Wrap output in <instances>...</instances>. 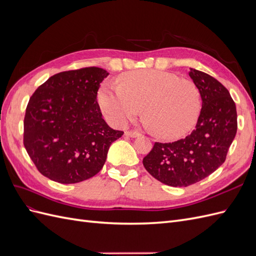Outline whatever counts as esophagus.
<instances>
[{
	"instance_id": "obj_1",
	"label": "esophagus",
	"mask_w": 256,
	"mask_h": 256,
	"mask_svg": "<svg viewBox=\"0 0 256 256\" xmlns=\"http://www.w3.org/2000/svg\"><path fill=\"white\" fill-rule=\"evenodd\" d=\"M125 136H130V138H138L141 136V134L138 132V131H134V130H129V131H125Z\"/></svg>"
}]
</instances>
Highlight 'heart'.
<instances>
[{
    "label": "heart",
    "instance_id": "b5f03b06",
    "mask_svg": "<svg viewBox=\"0 0 256 256\" xmlns=\"http://www.w3.org/2000/svg\"><path fill=\"white\" fill-rule=\"evenodd\" d=\"M118 88L104 85L98 92V104L106 118L124 126L141 112L152 132L164 140L187 134L196 125L202 108L200 90L174 74L141 69L118 78Z\"/></svg>",
    "mask_w": 256,
    "mask_h": 256
}]
</instances>
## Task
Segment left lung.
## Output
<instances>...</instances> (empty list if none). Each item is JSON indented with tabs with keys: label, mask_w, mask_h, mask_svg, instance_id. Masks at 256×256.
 <instances>
[{
	"label": "left lung",
	"mask_w": 256,
	"mask_h": 256,
	"mask_svg": "<svg viewBox=\"0 0 256 256\" xmlns=\"http://www.w3.org/2000/svg\"><path fill=\"white\" fill-rule=\"evenodd\" d=\"M200 90L202 109L191 134L172 143L156 142L143 166L152 177L172 187L204 180L226 161L237 132V112L228 90L212 76L190 68Z\"/></svg>",
	"instance_id": "left-lung-1"
}]
</instances>
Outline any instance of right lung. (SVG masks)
I'll use <instances>...</instances> for the list:
<instances>
[{"mask_svg":"<svg viewBox=\"0 0 256 256\" xmlns=\"http://www.w3.org/2000/svg\"><path fill=\"white\" fill-rule=\"evenodd\" d=\"M108 76L99 67L60 72L30 98L23 144L38 171L49 180L76 184L95 176L110 145L124 134L108 126L96 99Z\"/></svg>","mask_w":256,"mask_h":256,"instance_id":"add662e5","label":"right lung"}]
</instances>
